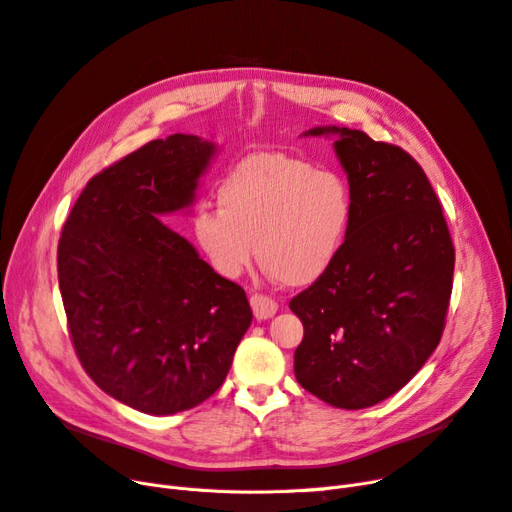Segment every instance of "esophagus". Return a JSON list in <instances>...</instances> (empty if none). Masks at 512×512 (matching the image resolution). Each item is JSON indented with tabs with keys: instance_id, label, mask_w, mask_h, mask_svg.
Masks as SVG:
<instances>
[{
	"instance_id": "obj_1",
	"label": "esophagus",
	"mask_w": 512,
	"mask_h": 512,
	"mask_svg": "<svg viewBox=\"0 0 512 512\" xmlns=\"http://www.w3.org/2000/svg\"><path fill=\"white\" fill-rule=\"evenodd\" d=\"M250 304H252V311H254V317L258 321H264V319H271L275 313H277V302L269 296H262V294H254L250 298Z\"/></svg>"
}]
</instances>
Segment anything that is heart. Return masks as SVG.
Listing matches in <instances>:
<instances>
[{"instance_id":"b5f03b06","label":"heart","mask_w":512,"mask_h":512,"mask_svg":"<svg viewBox=\"0 0 512 512\" xmlns=\"http://www.w3.org/2000/svg\"><path fill=\"white\" fill-rule=\"evenodd\" d=\"M218 206L193 214L199 250L222 277H237L256 258L267 275L292 288L334 267L355 216L344 174L285 153L241 159L220 180Z\"/></svg>"}]
</instances>
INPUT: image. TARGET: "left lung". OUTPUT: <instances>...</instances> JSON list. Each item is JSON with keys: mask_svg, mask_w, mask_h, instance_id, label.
Returning a JSON list of instances; mask_svg holds the SVG:
<instances>
[{"mask_svg": "<svg viewBox=\"0 0 512 512\" xmlns=\"http://www.w3.org/2000/svg\"><path fill=\"white\" fill-rule=\"evenodd\" d=\"M304 136H336L355 216L334 267L290 302L304 325L294 374L327 405L363 410L395 395L437 349L454 245L412 155L361 130L317 126Z\"/></svg>", "mask_w": 512, "mask_h": 512, "instance_id": "8db88e82", "label": "left lung"}]
</instances>
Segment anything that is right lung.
Segmentation results:
<instances>
[{
  "instance_id": "right-lung-1",
  "label": "right lung",
  "mask_w": 512,
  "mask_h": 512,
  "mask_svg": "<svg viewBox=\"0 0 512 512\" xmlns=\"http://www.w3.org/2000/svg\"><path fill=\"white\" fill-rule=\"evenodd\" d=\"M218 147L151 140L96 174L58 241V285L88 376L142 414L170 416L227 378L252 309L237 283L159 216L187 212Z\"/></svg>"
}]
</instances>
